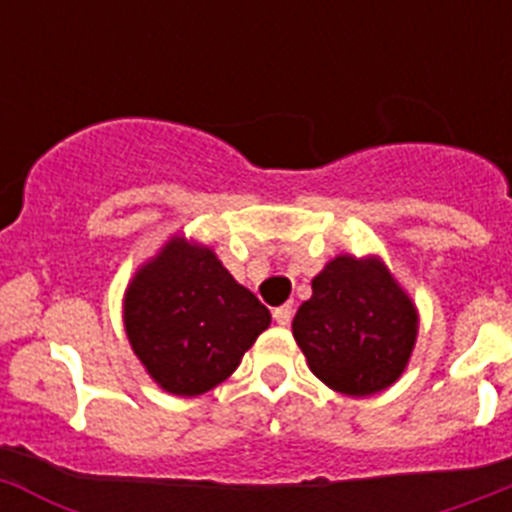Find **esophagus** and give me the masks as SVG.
Wrapping results in <instances>:
<instances>
[{
  "mask_svg": "<svg viewBox=\"0 0 512 512\" xmlns=\"http://www.w3.org/2000/svg\"><path fill=\"white\" fill-rule=\"evenodd\" d=\"M292 315H295L292 305H282L274 310V320H277V325H289L292 323Z\"/></svg>",
  "mask_w": 512,
  "mask_h": 512,
  "instance_id": "34e87169",
  "label": "esophagus"
}]
</instances>
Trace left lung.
<instances>
[{
	"label": "left lung",
	"instance_id": "1",
	"mask_svg": "<svg viewBox=\"0 0 512 512\" xmlns=\"http://www.w3.org/2000/svg\"><path fill=\"white\" fill-rule=\"evenodd\" d=\"M418 307L377 253H338L312 277V297L292 320L310 372L330 390L377 395L408 369Z\"/></svg>",
	"mask_w": 512,
	"mask_h": 512
}]
</instances>
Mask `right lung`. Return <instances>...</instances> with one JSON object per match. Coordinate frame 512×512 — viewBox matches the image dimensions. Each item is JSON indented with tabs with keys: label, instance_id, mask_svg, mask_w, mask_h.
<instances>
[{
	"label": "right lung",
	"instance_id": "obj_1",
	"mask_svg": "<svg viewBox=\"0 0 512 512\" xmlns=\"http://www.w3.org/2000/svg\"><path fill=\"white\" fill-rule=\"evenodd\" d=\"M269 323L271 312L217 253L182 233L135 269L122 297L133 354L161 390L179 397L225 382Z\"/></svg>",
	"mask_w": 512,
	"mask_h": 512
}]
</instances>
